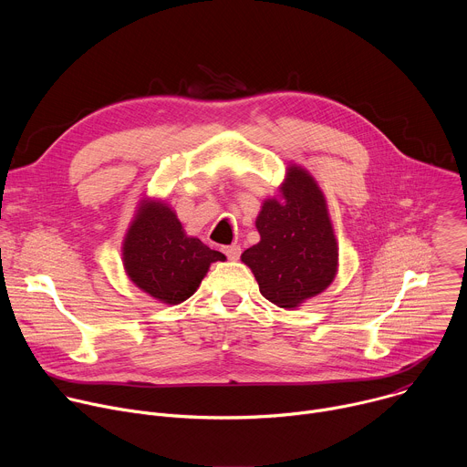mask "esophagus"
Segmentation results:
<instances>
[{"mask_svg":"<svg viewBox=\"0 0 467 467\" xmlns=\"http://www.w3.org/2000/svg\"><path fill=\"white\" fill-rule=\"evenodd\" d=\"M223 253L227 254L229 260H238L242 249H240V245H227V247H223Z\"/></svg>","mask_w":467,"mask_h":467,"instance_id":"esophagus-1","label":"esophagus"}]
</instances>
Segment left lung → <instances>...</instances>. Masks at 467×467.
<instances>
[{
  "mask_svg": "<svg viewBox=\"0 0 467 467\" xmlns=\"http://www.w3.org/2000/svg\"><path fill=\"white\" fill-rule=\"evenodd\" d=\"M254 225L260 242L240 258L265 299L297 310L335 281L338 242L325 193L306 168L286 166L279 195L264 199Z\"/></svg>",
  "mask_w": 467,
  "mask_h": 467,
  "instance_id": "left-lung-1",
  "label": "left lung"
}]
</instances>
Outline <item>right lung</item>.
I'll use <instances>...</instances> for the list:
<instances>
[{
	"instance_id": "1",
	"label": "right lung",
	"mask_w": 467,
	"mask_h": 467,
	"mask_svg": "<svg viewBox=\"0 0 467 467\" xmlns=\"http://www.w3.org/2000/svg\"><path fill=\"white\" fill-rule=\"evenodd\" d=\"M218 260L225 254L188 236L164 199H140L121 242L123 270L137 288L159 303L179 305L193 296Z\"/></svg>"
}]
</instances>
